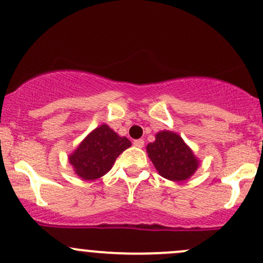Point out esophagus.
<instances>
[{
	"instance_id": "obj_1",
	"label": "esophagus",
	"mask_w": 263,
	"mask_h": 263,
	"mask_svg": "<svg viewBox=\"0 0 263 263\" xmlns=\"http://www.w3.org/2000/svg\"><path fill=\"white\" fill-rule=\"evenodd\" d=\"M134 145L136 147H143V145H145V141H143L142 138H140V140H135Z\"/></svg>"
}]
</instances>
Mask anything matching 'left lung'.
Returning a JSON list of instances; mask_svg holds the SVG:
<instances>
[{"mask_svg": "<svg viewBox=\"0 0 263 263\" xmlns=\"http://www.w3.org/2000/svg\"><path fill=\"white\" fill-rule=\"evenodd\" d=\"M147 154L158 174L167 180H187L198 167L190 147L174 132H158L155 142L147 145Z\"/></svg>", "mask_w": 263, "mask_h": 263, "instance_id": "left-lung-1", "label": "left lung"}]
</instances>
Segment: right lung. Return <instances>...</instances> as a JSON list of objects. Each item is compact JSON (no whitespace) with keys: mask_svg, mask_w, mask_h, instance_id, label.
<instances>
[{"mask_svg":"<svg viewBox=\"0 0 263 263\" xmlns=\"http://www.w3.org/2000/svg\"><path fill=\"white\" fill-rule=\"evenodd\" d=\"M131 146L128 138L120 137L107 125L97 127L70 156L74 172L86 181L106 175L116 158Z\"/></svg>","mask_w":263,"mask_h":263,"instance_id":"1","label":"right lung"}]
</instances>
